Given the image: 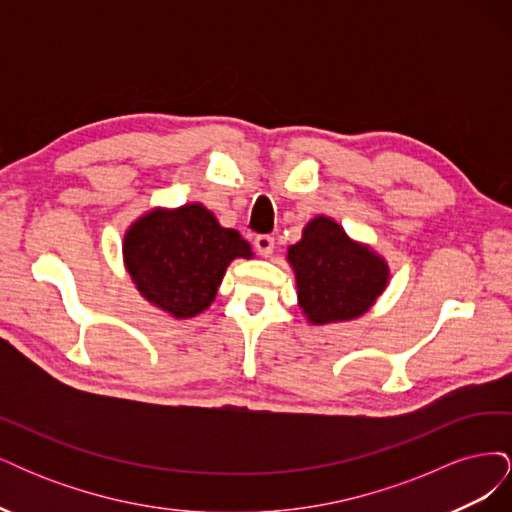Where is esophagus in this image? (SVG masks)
Instances as JSON below:
<instances>
[{
    "label": "esophagus",
    "mask_w": 512,
    "mask_h": 512,
    "mask_svg": "<svg viewBox=\"0 0 512 512\" xmlns=\"http://www.w3.org/2000/svg\"><path fill=\"white\" fill-rule=\"evenodd\" d=\"M254 247H256V252L260 254V256H271V252H273V247H275V239L271 237V235H258L256 239H254Z\"/></svg>",
    "instance_id": "obj_1"
}]
</instances>
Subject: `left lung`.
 Masks as SVG:
<instances>
[{
  "mask_svg": "<svg viewBox=\"0 0 512 512\" xmlns=\"http://www.w3.org/2000/svg\"><path fill=\"white\" fill-rule=\"evenodd\" d=\"M288 260L297 275L299 305L314 324L365 314L389 280L380 256L352 243L342 226L322 215L305 226Z\"/></svg>",
  "mask_w": 512,
  "mask_h": 512,
  "instance_id": "1",
  "label": "left lung"
}]
</instances>
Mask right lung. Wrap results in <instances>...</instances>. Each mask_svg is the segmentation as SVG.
<instances>
[{"instance_id":"right-lung-1","label":"right lung","mask_w":512,"mask_h":512,"mask_svg":"<svg viewBox=\"0 0 512 512\" xmlns=\"http://www.w3.org/2000/svg\"><path fill=\"white\" fill-rule=\"evenodd\" d=\"M123 256L147 301L175 318H192L213 303L230 260L252 252L203 205H185L138 220L123 241Z\"/></svg>"}]
</instances>
